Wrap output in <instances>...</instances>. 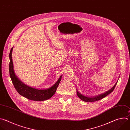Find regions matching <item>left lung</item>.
Segmentation results:
<instances>
[{
	"label": "left lung",
	"instance_id": "1",
	"mask_svg": "<svg viewBox=\"0 0 130 130\" xmlns=\"http://www.w3.org/2000/svg\"><path fill=\"white\" fill-rule=\"evenodd\" d=\"M117 82L116 83L115 85L112 88H111L110 90H109L107 92H105V93H104V94H103L102 95H100L99 96H97L96 97H94V98H89V97H87L84 96L82 95L81 94H80L78 90H77V96H78V97L81 100H83V101H84L85 102H95V101H98V100H100L103 99V98H104L106 96H107L108 94H109L110 92H112L114 90V89H115V86H116V84L117 83Z\"/></svg>",
	"mask_w": 130,
	"mask_h": 130
}]
</instances>
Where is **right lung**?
Listing matches in <instances>:
<instances>
[{
    "label": "right lung",
    "mask_w": 130,
    "mask_h": 130,
    "mask_svg": "<svg viewBox=\"0 0 130 130\" xmlns=\"http://www.w3.org/2000/svg\"><path fill=\"white\" fill-rule=\"evenodd\" d=\"M12 49L13 48H11L9 54V73L13 84L17 91L22 96L33 101H41L49 99L52 97L57 90L58 85L61 80L62 76L60 77L54 85L47 89L39 90L28 86L18 79L14 73L12 59Z\"/></svg>",
    "instance_id": "1"
}]
</instances>
